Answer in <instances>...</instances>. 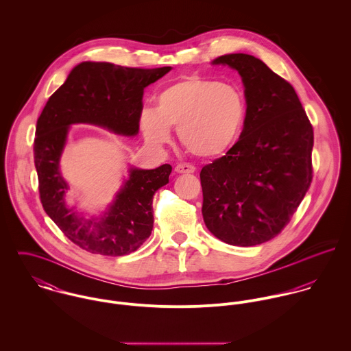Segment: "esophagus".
<instances>
[{"instance_id":"34e87169","label":"esophagus","mask_w":351,"mask_h":351,"mask_svg":"<svg viewBox=\"0 0 351 351\" xmlns=\"http://www.w3.org/2000/svg\"><path fill=\"white\" fill-rule=\"evenodd\" d=\"M196 167L193 165H189V163H180L176 166V171L182 174V173H195Z\"/></svg>"}]
</instances>
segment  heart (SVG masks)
<instances>
[{
	"label": "heart",
	"instance_id": "obj_1",
	"mask_svg": "<svg viewBox=\"0 0 351 351\" xmlns=\"http://www.w3.org/2000/svg\"><path fill=\"white\" fill-rule=\"evenodd\" d=\"M246 119L241 90L197 74L182 75L155 97V109L141 114V128L154 146L170 142L177 130L185 150L200 158H216L238 141Z\"/></svg>",
	"mask_w": 351,
	"mask_h": 351
}]
</instances>
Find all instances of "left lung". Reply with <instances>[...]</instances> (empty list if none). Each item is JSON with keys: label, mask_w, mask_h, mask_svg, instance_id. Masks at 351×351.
Masks as SVG:
<instances>
[{"label": "left lung", "mask_w": 351, "mask_h": 351, "mask_svg": "<svg viewBox=\"0 0 351 351\" xmlns=\"http://www.w3.org/2000/svg\"><path fill=\"white\" fill-rule=\"evenodd\" d=\"M242 77L246 119L239 141L201 169L206 228L232 246H255L289 223L312 182L313 128L293 86L247 53H227Z\"/></svg>", "instance_id": "left-lung-1"}]
</instances>
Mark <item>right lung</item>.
<instances>
[{
    "label": "right lung",
    "instance_id": "1",
    "mask_svg": "<svg viewBox=\"0 0 351 351\" xmlns=\"http://www.w3.org/2000/svg\"><path fill=\"white\" fill-rule=\"evenodd\" d=\"M171 67L138 69L106 62H82L51 96L36 124L35 167L42 205L67 239L82 250L121 256L138 250L154 226L152 197L169 182L170 165L152 170L131 169L130 180L101 219H85L64 204L67 184L59 173V158L69 125L89 123L114 134L139 131L143 90Z\"/></svg>",
    "mask_w": 351,
    "mask_h": 351
}]
</instances>
